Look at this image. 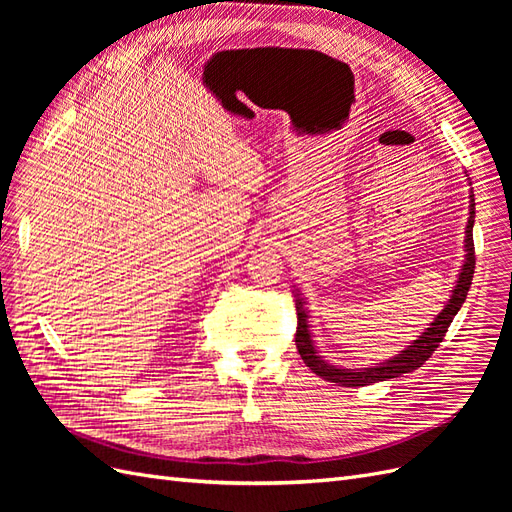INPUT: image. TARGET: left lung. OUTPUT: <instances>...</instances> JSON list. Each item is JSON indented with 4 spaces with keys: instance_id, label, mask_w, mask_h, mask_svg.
<instances>
[{
    "instance_id": "obj_1",
    "label": "left lung",
    "mask_w": 512,
    "mask_h": 512,
    "mask_svg": "<svg viewBox=\"0 0 512 512\" xmlns=\"http://www.w3.org/2000/svg\"><path fill=\"white\" fill-rule=\"evenodd\" d=\"M472 226H474V194H470V220L466 226V262H463L459 280L455 284V290L451 294V299L444 305L442 312L433 318V322L425 329L423 335H418L414 339L412 346L406 350H401V354L393 356L391 361H384L376 367H365V369H342L329 365L327 361H322V356H318L312 335H309V324H307V312L303 307V301L297 299V335H294V342H297V350L301 354L303 363L314 371L316 376L335 382L339 386H367L371 382H380V380H389L397 378L401 374H408V371H414L416 367H421L429 356L433 354L444 339L448 327H451L453 318L461 309L463 301L468 297V290L472 286V277H474V265H476V256H474V239H472Z\"/></svg>"
}]
</instances>
